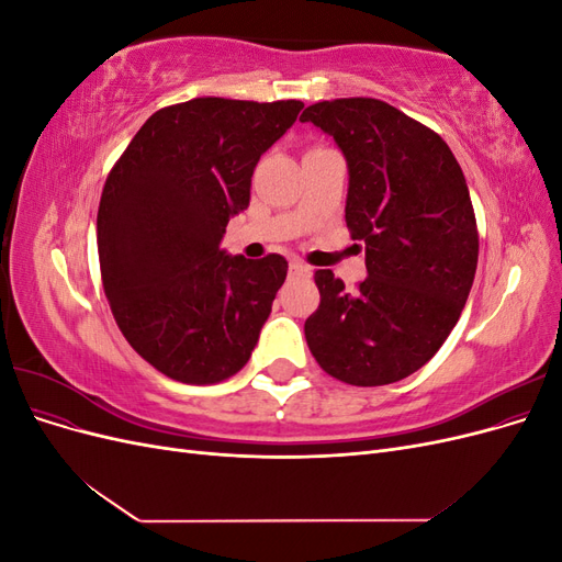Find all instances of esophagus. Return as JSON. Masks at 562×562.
<instances>
[{"label":"esophagus","mask_w":562,"mask_h":562,"mask_svg":"<svg viewBox=\"0 0 562 562\" xmlns=\"http://www.w3.org/2000/svg\"><path fill=\"white\" fill-rule=\"evenodd\" d=\"M291 274H297V277H307L310 274V267L300 262V260H293L291 262Z\"/></svg>","instance_id":"esophagus-1"}]
</instances>
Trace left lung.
I'll return each instance as SVG.
<instances>
[{
    "mask_svg": "<svg viewBox=\"0 0 562 562\" xmlns=\"http://www.w3.org/2000/svg\"><path fill=\"white\" fill-rule=\"evenodd\" d=\"M300 122L345 151V220L368 267L353 291L316 269L321 304L304 337L339 382H398L446 342L473 285L479 227L464 173L436 131L378 98L321 100Z\"/></svg>",
    "mask_w": 562,
    "mask_h": 562,
    "instance_id": "left-lung-1",
    "label": "left lung"
}]
</instances>
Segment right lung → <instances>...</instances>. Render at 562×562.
I'll return each instance as SVG.
<instances>
[{"instance_id":"obj_1","label":"right lung","mask_w":562,"mask_h":562,"mask_svg":"<svg viewBox=\"0 0 562 562\" xmlns=\"http://www.w3.org/2000/svg\"><path fill=\"white\" fill-rule=\"evenodd\" d=\"M300 100L194 98L157 110L116 159L98 206L100 279L126 342L166 378L217 384L239 372L288 274L285 258L220 250L248 209L262 151Z\"/></svg>"}]
</instances>
